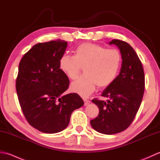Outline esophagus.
Returning a JSON list of instances; mask_svg holds the SVG:
<instances>
[{"mask_svg":"<svg viewBox=\"0 0 160 160\" xmlns=\"http://www.w3.org/2000/svg\"><path fill=\"white\" fill-rule=\"evenodd\" d=\"M84 105H85V106H87V105L90 104V101L89 100L84 99Z\"/></svg>","mask_w":160,"mask_h":160,"instance_id":"1","label":"esophagus"}]
</instances>
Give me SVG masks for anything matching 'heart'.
I'll return each mask as SVG.
<instances>
[{"mask_svg":"<svg viewBox=\"0 0 160 160\" xmlns=\"http://www.w3.org/2000/svg\"><path fill=\"white\" fill-rule=\"evenodd\" d=\"M122 62V54L115 49H106L97 44L85 42L78 46L75 56L64 54L59 60L60 69L71 80L83 76L71 85V91L82 97L89 96L97 86H109L117 78Z\"/></svg>","mask_w":160,"mask_h":160,"instance_id":"b5f03b06","label":"heart"}]
</instances>
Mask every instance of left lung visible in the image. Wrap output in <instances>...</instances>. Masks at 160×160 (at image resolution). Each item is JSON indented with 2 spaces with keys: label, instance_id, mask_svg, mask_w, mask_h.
<instances>
[{
  "label": "left lung",
  "instance_id": "obj_1",
  "mask_svg": "<svg viewBox=\"0 0 160 160\" xmlns=\"http://www.w3.org/2000/svg\"><path fill=\"white\" fill-rule=\"evenodd\" d=\"M109 45H115L120 50V72L102 91V96L107 98V101L92 100L100 111L98 116L90 122L93 129L106 135L118 133L131 125L140 107L145 87L144 69L135 50L127 42L118 39Z\"/></svg>",
  "mask_w": 160,
  "mask_h": 160
}]
</instances>
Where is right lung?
<instances>
[{
  "label": "right lung",
  "instance_id": "right-lung-1",
  "mask_svg": "<svg viewBox=\"0 0 160 160\" xmlns=\"http://www.w3.org/2000/svg\"><path fill=\"white\" fill-rule=\"evenodd\" d=\"M67 42L58 39L38 43L19 63L16 89L28 123L45 133L65 129L72 112L83 106L77 93L64 94L69 80L59 67Z\"/></svg>",
  "mask_w": 160,
  "mask_h": 160
}]
</instances>
